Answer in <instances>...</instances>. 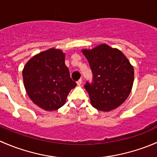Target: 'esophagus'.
<instances>
[{
    "mask_svg": "<svg viewBox=\"0 0 157 157\" xmlns=\"http://www.w3.org/2000/svg\"><path fill=\"white\" fill-rule=\"evenodd\" d=\"M81 83H82V79H80V80L77 82V86H80V85H81Z\"/></svg>",
    "mask_w": 157,
    "mask_h": 157,
    "instance_id": "34e87169",
    "label": "esophagus"
}]
</instances>
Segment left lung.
I'll return each instance as SVG.
<instances>
[{
    "label": "left lung",
    "mask_w": 157,
    "mask_h": 157,
    "mask_svg": "<svg viewBox=\"0 0 157 157\" xmlns=\"http://www.w3.org/2000/svg\"><path fill=\"white\" fill-rule=\"evenodd\" d=\"M93 73V82H86L92 105L109 112L121 105L132 89L134 67L124 54L117 48L102 44L82 50Z\"/></svg>",
    "instance_id": "obj_1"
}]
</instances>
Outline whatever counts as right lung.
Returning <instances> with one entry per match:
<instances>
[{"mask_svg":"<svg viewBox=\"0 0 157 157\" xmlns=\"http://www.w3.org/2000/svg\"><path fill=\"white\" fill-rule=\"evenodd\" d=\"M60 49L50 48L33 56L23 70L25 89L36 105L54 111L64 105L71 90L77 86L64 63Z\"/></svg>","mask_w":157,"mask_h":157,"instance_id":"add662e5","label":"right lung"}]
</instances>
